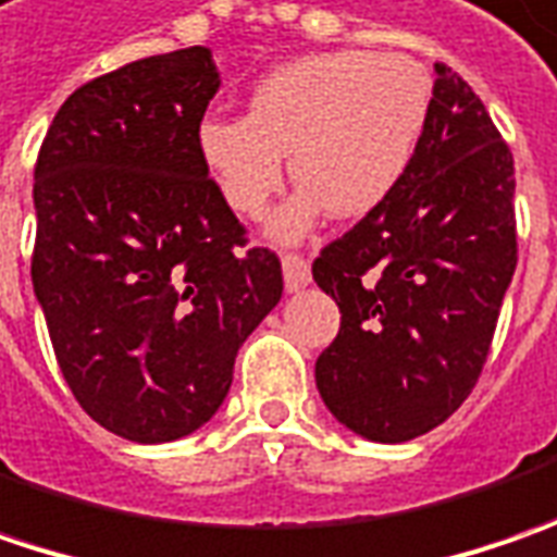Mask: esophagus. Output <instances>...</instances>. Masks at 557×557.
I'll list each match as a JSON object with an SVG mask.
<instances>
[{
	"instance_id": "34e87169",
	"label": "esophagus",
	"mask_w": 557,
	"mask_h": 557,
	"mask_svg": "<svg viewBox=\"0 0 557 557\" xmlns=\"http://www.w3.org/2000/svg\"><path fill=\"white\" fill-rule=\"evenodd\" d=\"M283 283H286V289H289V293H299L302 286L311 283V268H308V261H305L302 255H296V252L283 255Z\"/></svg>"
}]
</instances>
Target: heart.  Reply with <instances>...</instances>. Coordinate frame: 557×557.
Masks as SVG:
<instances>
[{
	"instance_id": "heart-1",
	"label": "heart",
	"mask_w": 557,
	"mask_h": 557,
	"mask_svg": "<svg viewBox=\"0 0 557 557\" xmlns=\"http://www.w3.org/2000/svg\"><path fill=\"white\" fill-rule=\"evenodd\" d=\"M430 77L399 52H321L286 61L252 89L249 114H208L199 158L221 199L246 221L264 218L286 183L299 196L274 221L280 239L302 236L326 208L361 218L396 189L421 146Z\"/></svg>"
}]
</instances>
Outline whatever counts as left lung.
Instances as JSON below:
<instances>
[{
    "instance_id": "left-lung-1",
    "label": "left lung",
    "mask_w": 557,
    "mask_h": 557,
    "mask_svg": "<svg viewBox=\"0 0 557 557\" xmlns=\"http://www.w3.org/2000/svg\"><path fill=\"white\" fill-rule=\"evenodd\" d=\"M515 264L511 149L480 96L436 61L411 168L311 264L343 314L314 364L333 418L405 443L455 414L486 364Z\"/></svg>"
}]
</instances>
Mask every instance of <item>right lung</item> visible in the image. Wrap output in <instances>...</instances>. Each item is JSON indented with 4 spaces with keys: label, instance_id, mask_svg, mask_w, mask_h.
Returning a JSON list of instances; mask_svg holds the SVG:
<instances>
[{
    "label": "right lung",
    "instance_id": "add662e5",
    "mask_svg": "<svg viewBox=\"0 0 557 557\" xmlns=\"http://www.w3.org/2000/svg\"><path fill=\"white\" fill-rule=\"evenodd\" d=\"M206 46L74 89L34 168L30 277L74 399L131 443H171L221 408L246 336L283 296L199 158L218 92Z\"/></svg>",
    "mask_w": 557,
    "mask_h": 557
}]
</instances>
